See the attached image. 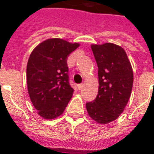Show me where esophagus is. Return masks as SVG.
<instances>
[{
  "label": "esophagus",
  "instance_id": "1",
  "mask_svg": "<svg viewBox=\"0 0 154 154\" xmlns=\"http://www.w3.org/2000/svg\"><path fill=\"white\" fill-rule=\"evenodd\" d=\"M83 86H84V84L77 85V88H78V89H82V88H83Z\"/></svg>",
  "mask_w": 154,
  "mask_h": 154
}]
</instances>
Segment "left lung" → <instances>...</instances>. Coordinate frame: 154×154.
Returning a JSON list of instances; mask_svg holds the SVG:
<instances>
[{"label":"left lung","instance_id":"1","mask_svg":"<svg viewBox=\"0 0 154 154\" xmlns=\"http://www.w3.org/2000/svg\"><path fill=\"white\" fill-rule=\"evenodd\" d=\"M98 67V94L86 103L88 113L100 124H107L122 114L131 95L134 73L127 54L112 43L92 45Z\"/></svg>","mask_w":154,"mask_h":154}]
</instances>
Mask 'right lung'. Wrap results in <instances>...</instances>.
<instances>
[{
    "instance_id": "add662e5",
    "label": "right lung",
    "mask_w": 154,
    "mask_h": 154,
    "mask_svg": "<svg viewBox=\"0 0 154 154\" xmlns=\"http://www.w3.org/2000/svg\"><path fill=\"white\" fill-rule=\"evenodd\" d=\"M79 44L48 39L30 54L27 64L28 91L38 114L53 119L63 113L74 89L69 84L68 57Z\"/></svg>"
}]
</instances>
